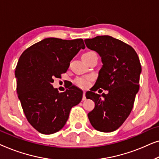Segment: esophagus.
<instances>
[{"label":"esophagus","mask_w":159,"mask_h":159,"mask_svg":"<svg viewBox=\"0 0 159 159\" xmlns=\"http://www.w3.org/2000/svg\"><path fill=\"white\" fill-rule=\"evenodd\" d=\"M86 97H85V92H83V96H82V101H85Z\"/></svg>","instance_id":"34e87169"}]
</instances>
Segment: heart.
Wrapping results in <instances>:
<instances>
[{
	"mask_svg": "<svg viewBox=\"0 0 159 159\" xmlns=\"http://www.w3.org/2000/svg\"><path fill=\"white\" fill-rule=\"evenodd\" d=\"M91 53H94V52L93 51H90L88 52V53H85L84 55H88V54H91ZM93 80V77H78L75 80V84H77L78 87L82 88H87L90 86V82Z\"/></svg>",
	"mask_w": 159,
	"mask_h": 159,
	"instance_id": "b5f03b06",
	"label": "heart"
}]
</instances>
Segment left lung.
<instances>
[{
  "mask_svg": "<svg viewBox=\"0 0 159 159\" xmlns=\"http://www.w3.org/2000/svg\"><path fill=\"white\" fill-rule=\"evenodd\" d=\"M84 43L89 49L99 54L103 63L95 85L85 95L95 102L88 119L98 131H115L133 108L142 71L140 59L133 48L113 37L97 36L85 39ZM99 88L109 93H103L101 98L94 93Z\"/></svg>",
  "mask_w": 159,
  "mask_h": 159,
  "instance_id": "left-lung-1",
  "label": "left lung"
}]
</instances>
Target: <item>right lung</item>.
Returning a JSON list of instances; mask_svg holds the SVG:
<instances>
[{
	"instance_id": "right-lung-1",
	"label": "right lung",
	"mask_w": 159,
	"mask_h": 159,
	"mask_svg": "<svg viewBox=\"0 0 159 159\" xmlns=\"http://www.w3.org/2000/svg\"><path fill=\"white\" fill-rule=\"evenodd\" d=\"M84 48L82 39L49 38L28 48L19 58L15 71L17 94L27 121L40 133L61 129L71 108L82 101V91L77 87L59 93L52 83L66 72L71 59Z\"/></svg>"
}]
</instances>
